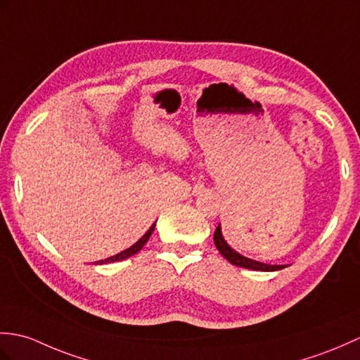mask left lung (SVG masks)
<instances>
[{
    "instance_id": "1",
    "label": "left lung",
    "mask_w": 360,
    "mask_h": 360,
    "mask_svg": "<svg viewBox=\"0 0 360 360\" xmlns=\"http://www.w3.org/2000/svg\"><path fill=\"white\" fill-rule=\"evenodd\" d=\"M213 239H214V245L216 248L219 250V253L227 259V261L233 265L236 266H242V269H248V270H256V271H278V270H282L285 269L287 265H271V264H264V262H259V261H255V259H250L247 256H242L240 253H238L236 250H233L229 244L227 240L224 239L222 236V230H221V224L218 225V229H216L214 235H213Z\"/></svg>"
}]
</instances>
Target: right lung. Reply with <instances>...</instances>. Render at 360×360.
Here are the masks:
<instances>
[{
	"label": "right lung",
	"instance_id": "add662e5",
	"mask_svg": "<svg viewBox=\"0 0 360 360\" xmlns=\"http://www.w3.org/2000/svg\"><path fill=\"white\" fill-rule=\"evenodd\" d=\"M155 225H156V222L152 225V227H150L147 231H146V235L142 236L138 242H135V244H133L130 248H127V250H124V252H121V253H118V255H115V256H110V257H107V259H104V261H98L96 262V265L99 264H112V262H118V261H124V259H127V257H130V256H133V255H136L139 250L144 247L146 244H147V240H148V238L152 236V233H153V230H155Z\"/></svg>",
	"mask_w": 360,
	"mask_h": 360
}]
</instances>
